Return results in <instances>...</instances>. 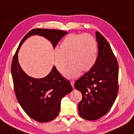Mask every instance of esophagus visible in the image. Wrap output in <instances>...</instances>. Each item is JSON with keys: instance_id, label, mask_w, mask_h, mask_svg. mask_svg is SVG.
<instances>
[{"instance_id": "1", "label": "esophagus", "mask_w": 134, "mask_h": 134, "mask_svg": "<svg viewBox=\"0 0 134 134\" xmlns=\"http://www.w3.org/2000/svg\"><path fill=\"white\" fill-rule=\"evenodd\" d=\"M70 83H71V85L72 86V87L74 88V80H71L70 81Z\"/></svg>"}]
</instances>
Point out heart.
Listing matches in <instances>:
<instances>
[{"label":"heart","instance_id":"1","mask_svg":"<svg viewBox=\"0 0 134 134\" xmlns=\"http://www.w3.org/2000/svg\"><path fill=\"white\" fill-rule=\"evenodd\" d=\"M98 47L96 39L89 34H72L67 35L54 55V65L61 74L66 71L70 62L72 65L64 76L74 79L81 71H87L96 62Z\"/></svg>","mask_w":134,"mask_h":134}]
</instances>
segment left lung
I'll return each mask as SVG.
<instances>
[{"label":"left lung","instance_id":"obj_1","mask_svg":"<svg viewBox=\"0 0 134 134\" xmlns=\"http://www.w3.org/2000/svg\"><path fill=\"white\" fill-rule=\"evenodd\" d=\"M98 55L89 71L76 80L74 87L82 94L78 105L79 115L94 121L105 115L112 108L118 92V64L109 42L96 32Z\"/></svg>","mask_w":134,"mask_h":134}]
</instances>
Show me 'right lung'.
Listing matches in <instances>:
<instances>
[{
	"label": "right lung",
	"mask_w": 134,
	"mask_h": 134,
	"mask_svg": "<svg viewBox=\"0 0 134 134\" xmlns=\"http://www.w3.org/2000/svg\"><path fill=\"white\" fill-rule=\"evenodd\" d=\"M67 32L49 29H34L22 40L13 56L11 73L16 96L27 115L40 122L52 121L58 116L63 97L71 92L70 82L61 75L55 66L42 79L29 76L22 69L18 54L22 44L31 35H38L50 41L54 48Z\"/></svg>",
	"instance_id": "1"
}]
</instances>
